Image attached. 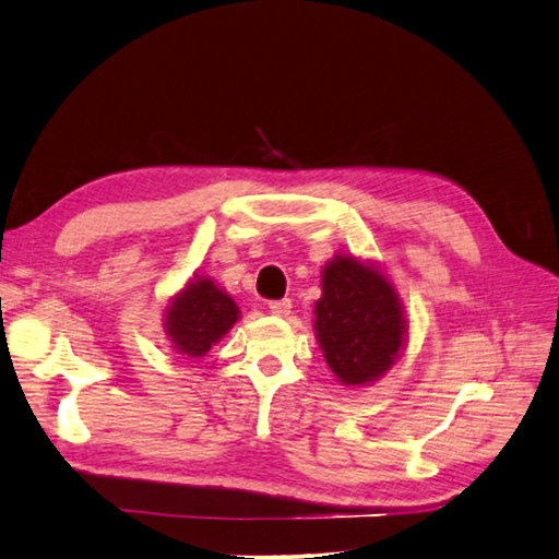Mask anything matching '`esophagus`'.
I'll use <instances>...</instances> for the list:
<instances>
[{
  "label": "esophagus",
  "mask_w": 559,
  "mask_h": 559,
  "mask_svg": "<svg viewBox=\"0 0 559 559\" xmlns=\"http://www.w3.org/2000/svg\"><path fill=\"white\" fill-rule=\"evenodd\" d=\"M290 307H293L290 297H283V300H271L269 302V311H271V314H276V317L290 314Z\"/></svg>",
  "instance_id": "34e87169"
}]
</instances>
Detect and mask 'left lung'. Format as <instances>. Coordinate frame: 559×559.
<instances>
[{"instance_id": "obj_1", "label": "left lung", "mask_w": 559, "mask_h": 559, "mask_svg": "<svg viewBox=\"0 0 559 559\" xmlns=\"http://www.w3.org/2000/svg\"><path fill=\"white\" fill-rule=\"evenodd\" d=\"M321 290L314 331L331 371L345 385L381 379L407 333L393 285L371 264L338 254L323 266Z\"/></svg>"}]
</instances>
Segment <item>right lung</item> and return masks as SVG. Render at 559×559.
Instances as JSON below:
<instances>
[{
    "label": "right lung",
    "mask_w": 559,
    "mask_h": 559,
    "mask_svg": "<svg viewBox=\"0 0 559 559\" xmlns=\"http://www.w3.org/2000/svg\"><path fill=\"white\" fill-rule=\"evenodd\" d=\"M230 295L204 276H194L166 307L164 329L178 355L204 357L238 321Z\"/></svg>",
    "instance_id": "obj_1"
}]
</instances>
